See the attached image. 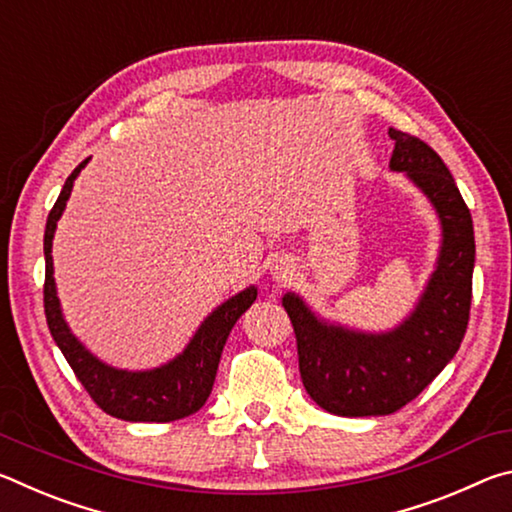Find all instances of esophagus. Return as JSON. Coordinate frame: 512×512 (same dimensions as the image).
<instances>
[{
    "label": "esophagus",
    "mask_w": 512,
    "mask_h": 512,
    "mask_svg": "<svg viewBox=\"0 0 512 512\" xmlns=\"http://www.w3.org/2000/svg\"><path fill=\"white\" fill-rule=\"evenodd\" d=\"M271 275H273L275 282H287V280H291V275H293V264L284 257L275 259V262L271 264Z\"/></svg>",
    "instance_id": "1"
}]
</instances>
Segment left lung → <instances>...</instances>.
<instances>
[{"instance_id": "8db88e82", "label": "left lung", "mask_w": 512, "mask_h": 512, "mask_svg": "<svg viewBox=\"0 0 512 512\" xmlns=\"http://www.w3.org/2000/svg\"><path fill=\"white\" fill-rule=\"evenodd\" d=\"M388 135L395 142L391 169L427 194L443 225L438 266L418 307L391 332L366 334L323 323L296 293L282 298L296 332L302 384L320 409L343 418L388 415L415 400L454 359L470 320L472 214L427 142L397 128Z\"/></svg>"}]
</instances>
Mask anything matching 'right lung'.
<instances>
[{"label": "right lung", "mask_w": 512, "mask_h": 512, "mask_svg": "<svg viewBox=\"0 0 512 512\" xmlns=\"http://www.w3.org/2000/svg\"><path fill=\"white\" fill-rule=\"evenodd\" d=\"M85 164L88 160H83L65 180L63 192L51 207L45 228V316L49 332L94 404L112 418L126 422H171L187 418L201 409L210 397L223 345L239 316L255 302L257 289L248 287L216 307L198 327L185 352L160 368L128 372L99 361L69 332L56 296L54 259H51V239H54L56 223L72 194L74 180Z\"/></svg>", "instance_id": "add662e5"}]
</instances>
